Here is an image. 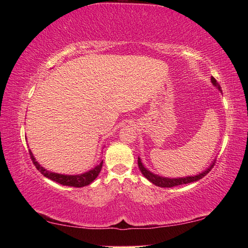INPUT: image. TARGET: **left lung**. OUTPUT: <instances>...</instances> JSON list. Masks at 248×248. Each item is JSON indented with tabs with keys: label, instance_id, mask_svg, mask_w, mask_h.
I'll return each mask as SVG.
<instances>
[{
	"label": "left lung",
	"instance_id": "8db88e82",
	"mask_svg": "<svg viewBox=\"0 0 248 248\" xmlns=\"http://www.w3.org/2000/svg\"><path fill=\"white\" fill-rule=\"evenodd\" d=\"M211 82L213 83V85H216L217 89L221 91L220 84L217 82V79L215 78H211ZM138 165H139V169L141 170V173L144 175L145 178H148L151 183H153L154 185H156L158 187H164V188H170V187H175V186H179V185H185V184H189L192 182H197V180L201 179L207 175L213 166H215V163L209 167L207 170H204L203 173H201L197 176H190V177H183V178H165V177H161V176H157L153 173H151L150 170H148L145 167L142 165L141 159L138 158Z\"/></svg>",
	"mask_w": 248,
	"mask_h": 248
}]
</instances>
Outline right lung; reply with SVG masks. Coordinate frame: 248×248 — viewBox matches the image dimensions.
Returning a JSON list of instances; mask_svg holds the SVG:
<instances>
[{
    "label": "right lung",
    "mask_w": 248,
    "mask_h": 248,
    "mask_svg": "<svg viewBox=\"0 0 248 248\" xmlns=\"http://www.w3.org/2000/svg\"><path fill=\"white\" fill-rule=\"evenodd\" d=\"M29 155H31V158L33 163V165L36 166V169L38 170L41 174H43L45 177H47L49 179L53 180L58 184L63 185V186H71V187H84L90 185L93 180L97 177L100 170H102L103 166V161L100 162V164L97 165L90 171L87 173H84L81 175H61V174H57V173H51L47 170H45L43 166H40L38 163L36 162L35 157H33L32 153L29 151Z\"/></svg>",
    "instance_id": "obj_1"
}]
</instances>
